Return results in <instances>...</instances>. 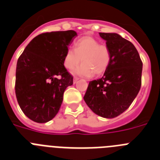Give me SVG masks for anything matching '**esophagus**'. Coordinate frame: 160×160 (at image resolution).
<instances>
[{
    "label": "esophagus",
    "mask_w": 160,
    "mask_h": 160,
    "mask_svg": "<svg viewBox=\"0 0 160 160\" xmlns=\"http://www.w3.org/2000/svg\"><path fill=\"white\" fill-rule=\"evenodd\" d=\"M78 78H73V84H75L76 82H78Z\"/></svg>",
    "instance_id": "obj_1"
}]
</instances>
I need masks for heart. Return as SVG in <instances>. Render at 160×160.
Here are the masks:
<instances>
[{
    "instance_id": "heart-1",
    "label": "heart",
    "mask_w": 160,
    "mask_h": 160,
    "mask_svg": "<svg viewBox=\"0 0 160 160\" xmlns=\"http://www.w3.org/2000/svg\"><path fill=\"white\" fill-rule=\"evenodd\" d=\"M82 61V64L77 67L73 73L83 77H91L94 73L97 75L106 71L111 61V52L106 44L93 37H82L73 43V49L66 50L63 64L67 70H72Z\"/></svg>"
}]
</instances>
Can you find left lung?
Wrapping results in <instances>:
<instances>
[{"label":"left lung","instance_id":"obj_1","mask_svg":"<svg viewBox=\"0 0 160 160\" xmlns=\"http://www.w3.org/2000/svg\"><path fill=\"white\" fill-rule=\"evenodd\" d=\"M111 52L102 78L90 82L84 101L96 114L118 116L131 106L141 87L142 62L136 48L115 32H99Z\"/></svg>","mask_w":160,"mask_h":160}]
</instances>
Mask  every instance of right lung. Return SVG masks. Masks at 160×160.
Masks as SVG:
<instances>
[{
  "label": "right lung",
  "mask_w": 160,
  "mask_h": 160,
  "mask_svg": "<svg viewBox=\"0 0 160 160\" xmlns=\"http://www.w3.org/2000/svg\"><path fill=\"white\" fill-rule=\"evenodd\" d=\"M73 30L45 32L35 37L17 63L15 93L24 114L39 123L53 119L62 103L73 77L63 64Z\"/></svg>",
  "instance_id": "add662e5"
}]
</instances>
